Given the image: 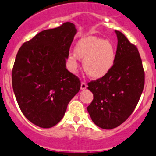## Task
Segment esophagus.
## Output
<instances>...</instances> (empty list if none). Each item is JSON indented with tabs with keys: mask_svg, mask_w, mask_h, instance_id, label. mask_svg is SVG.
I'll list each match as a JSON object with an SVG mask.
<instances>
[{
	"mask_svg": "<svg viewBox=\"0 0 156 156\" xmlns=\"http://www.w3.org/2000/svg\"><path fill=\"white\" fill-rule=\"evenodd\" d=\"M86 87H87V84H86L85 82H84V81H81V90H84V89H85Z\"/></svg>",
	"mask_w": 156,
	"mask_h": 156,
	"instance_id": "1",
	"label": "esophagus"
}]
</instances>
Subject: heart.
Masks as SVG:
<instances>
[{"instance_id": "1", "label": "heart", "mask_w": 156, "mask_h": 156, "mask_svg": "<svg viewBox=\"0 0 156 156\" xmlns=\"http://www.w3.org/2000/svg\"><path fill=\"white\" fill-rule=\"evenodd\" d=\"M75 52L69 55L73 68L78 67V56L82 58L84 71L91 78H102L114 64L115 50L112 43L95 36L81 38L77 43Z\"/></svg>"}]
</instances>
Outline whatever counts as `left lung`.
<instances>
[{
  "label": "left lung",
  "instance_id": "1",
  "mask_svg": "<svg viewBox=\"0 0 156 156\" xmlns=\"http://www.w3.org/2000/svg\"><path fill=\"white\" fill-rule=\"evenodd\" d=\"M115 61L110 72L88 82L94 99L87 107L92 121L105 129L117 127L135 110L145 84L143 62L136 46L120 31Z\"/></svg>",
  "mask_w": 156,
  "mask_h": 156
}]
</instances>
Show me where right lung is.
I'll return each instance as SVG.
<instances>
[{
  "instance_id": "1",
  "label": "right lung",
  "mask_w": 156,
  "mask_h": 156,
  "mask_svg": "<svg viewBox=\"0 0 156 156\" xmlns=\"http://www.w3.org/2000/svg\"><path fill=\"white\" fill-rule=\"evenodd\" d=\"M76 33L73 23H64L36 34L16 54L12 70L13 92L26 118L40 127L56 125L80 90L79 78L66 66Z\"/></svg>"
}]
</instances>
